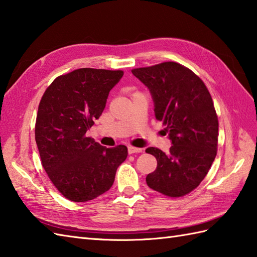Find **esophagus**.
Listing matches in <instances>:
<instances>
[{
  "instance_id": "obj_1",
  "label": "esophagus",
  "mask_w": 257,
  "mask_h": 257,
  "mask_svg": "<svg viewBox=\"0 0 257 257\" xmlns=\"http://www.w3.org/2000/svg\"><path fill=\"white\" fill-rule=\"evenodd\" d=\"M128 152L129 155H133V154H140V152H143V149L141 148H135V147H128Z\"/></svg>"
}]
</instances>
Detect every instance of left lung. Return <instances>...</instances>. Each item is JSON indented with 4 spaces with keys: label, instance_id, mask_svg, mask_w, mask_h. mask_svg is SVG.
<instances>
[{
    "label": "left lung",
    "instance_id": "left-lung-1",
    "mask_svg": "<svg viewBox=\"0 0 257 257\" xmlns=\"http://www.w3.org/2000/svg\"><path fill=\"white\" fill-rule=\"evenodd\" d=\"M132 73L149 89L156 119L166 125L172 145L169 154L146 149L158 162L147 184L172 198L183 196L205 178L216 156L219 121L210 92L192 70L174 62Z\"/></svg>",
    "mask_w": 257,
    "mask_h": 257
}]
</instances>
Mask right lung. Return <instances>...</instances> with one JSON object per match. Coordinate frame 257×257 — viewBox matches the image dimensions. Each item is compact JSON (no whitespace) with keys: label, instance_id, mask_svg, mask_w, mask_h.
Wrapping results in <instances>:
<instances>
[{"label":"right lung","instance_id":"add662e5","mask_svg":"<svg viewBox=\"0 0 257 257\" xmlns=\"http://www.w3.org/2000/svg\"><path fill=\"white\" fill-rule=\"evenodd\" d=\"M122 70L79 68L58 76L38 106L35 140L43 168L65 198L87 202L111 188L125 146L106 148L87 137Z\"/></svg>","mask_w":257,"mask_h":257}]
</instances>
